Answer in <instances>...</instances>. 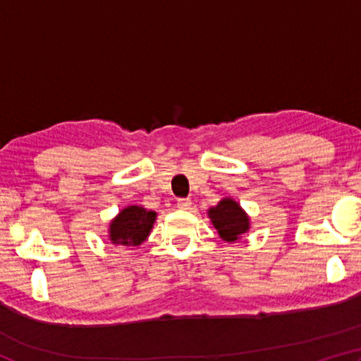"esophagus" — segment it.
<instances>
[{"label": "esophagus", "mask_w": 361, "mask_h": 361, "mask_svg": "<svg viewBox=\"0 0 361 361\" xmlns=\"http://www.w3.org/2000/svg\"><path fill=\"white\" fill-rule=\"evenodd\" d=\"M176 207H178L180 210H189L191 209V200L186 199V197H181L176 200Z\"/></svg>", "instance_id": "obj_1"}]
</instances>
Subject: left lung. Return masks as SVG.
<instances>
[{
    "label": "left lung",
    "mask_w": 361,
    "mask_h": 361,
    "mask_svg": "<svg viewBox=\"0 0 361 361\" xmlns=\"http://www.w3.org/2000/svg\"><path fill=\"white\" fill-rule=\"evenodd\" d=\"M209 216L223 240L234 242L239 239L240 234L248 231V216L232 199H223L216 207L209 210Z\"/></svg>",
    "instance_id": "1"
}]
</instances>
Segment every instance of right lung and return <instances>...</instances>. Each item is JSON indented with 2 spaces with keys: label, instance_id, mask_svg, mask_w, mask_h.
<instances>
[{
  "label": "right lung",
  "instance_id": "1",
  "mask_svg": "<svg viewBox=\"0 0 361 361\" xmlns=\"http://www.w3.org/2000/svg\"><path fill=\"white\" fill-rule=\"evenodd\" d=\"M154 219V212H146L138 205L127 207L109 224V239L116 245L137 247L149 235Z\"/></svg>",
  "mask_w": 361,
  "mask_h": 361
}]
</instances>
